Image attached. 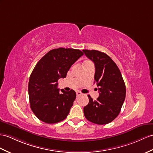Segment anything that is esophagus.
Masks as SVG:
<instances>
[{
    "mask_svg": "<svg viewBox=\"0 0 153 153\" xmlns=\"http://www.w3.org/2000/svg\"><path fill=\"white\" fill-rule=\"evenodd\" d=\"M76 96H77V97H79V96H80V95H82V93L80 92V91H77L76 92Z\"/></svg>",
    "mask_w": 153,
    "mask_h": 153,
    "instance_id": "esophagus-1",
    "label": "esophagus"
}]
</instances>
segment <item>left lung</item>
<instances>
[{
    "label": "left lung",
    "mask_w": 153,
    "mask_h": 153,
    "mask_svg": "<svg viewBox=\"0 0 153 153\" xmlns=\"http://www.w3.org/2000/svg\"><path fill=\"white\" fill-rule=\"evenodd\" d=\"M94 62L95 82L99 87V96L93 100L88 95L89 103L84 108L87 120L97 125L112 121L120 114L126 96V87L118 67L106 54L96 50H82Z\"/></svg>",
    "instance_id": "left-lung-1"
}]
</instances>
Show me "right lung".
Returning a JSON list of instances; mask_svg holds the SVG:
<instances>
[{
	"mask_svg": "<svg viewBox=\"0 0 153 153\" xmlns=\"http://www.w3.org/2000/svg\"><path fill=\"white\" fill-rule=\"evenodd\" d=\"M84 53L74 48L53 49L40 59L30 74L28 83L30 105L39 120L46 123L60 122L68 116L76 99L73 89H58V80L66 77L71 65Z\"/></svg>",
	"mask_w": 153,
	"mask_h": 153,
	"instance_id": "obj_1",
	"label": "right lung"
}]
</instances>
